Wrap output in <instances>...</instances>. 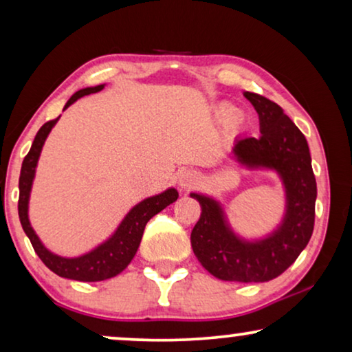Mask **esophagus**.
Returning a JSON list of instances; mask_svg holds the SVG:
<instances>
[{"label":"esophagus","mask_w":352,"mask_h":352,"mask_svg":"<svg viewBox=\"0 0 352 352\" xmlns=\"http://www.w3.org/2000/svg\"><path fill=\"white\" fill-rule=\"evenodd\" d=\"M197 182H199V176L195 175L194 171H184L181 173L179 176V184L184 187V189H189V187L195 186Z\"/></svg>","instance_id":"obj_1"}]
</instances>
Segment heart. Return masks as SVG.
<instances>
[{
  "label": "heart",
  "instance_id": "heart-1",
  "mask_svg": "<svg viewBox=\"0 0 352 352\" xmlns=\"http://www.w3.org/2000/svg\"><path fill=\"white\" fill-rule=\"evenodd\" d=\"M218 117L223 122H235L239 118V110L230 107V105H223V107L218 109Z\"/></svg>",
  "mask_w": 352,
  "mask_h": 352
}]
</instances>
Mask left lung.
<instances>
[{"label": "left lung", "instance_id": "obj_1", "mask_svg": "<svg viewBox=\"0 0 352 352\" xmlns=\"http://www.w3.org/2000/svg\"><path fill=\"white\" fill-rule=\"evenodd\" d=\"M259 115V138H240L234 155L243 165L274 168L287 189V214L272 235L242 242L226 224L218 201L190 194L201 206L190 234L195 256L221 280L269 282L285 272L309 242L316 218V176L307 141L280 105L256 93H245Z\"/></svg>", "mask_w": 352, "mask_h": 352}]
</instances>
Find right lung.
<instances>
[{
	"label": "right lung",
	"mask_w": 352,
	"mask_h": 352,
	"mask_svg": "<svg viewBox=\"0 0 352 352\" xmlns=\"http://www.w3.org/2000/svg\"><path fill=\"white\" fill-rule=\"evenodd\" d=\"M102 88L104 85L94 86V88L80 89L78 93H75L67 100L64 110L74 104L76 99L83 98L86 94L98 93ZM57 120L59 118L50 120V122L43 124L40 131L36 133L30 152L27 153L22 162L21 177H19V218H21L23 232L30 239L35 253L52 272L60 277L80 282L105 280V278L118 276L131 263V259L138 252L139 243H141L144 229H146L148 219L153 218L157 213H160L163 208H166L173 201H176L177 190L168 189L163 194L151 197V199H146L134 206L126 214V218L123 219V223L120 224L117 232L112 235V239H109L105 243L99 245L93 252L86 253L80 258H60L57 254H52L50 250L43 247L40 239L36 237L35 230L32 229L30 221H28V197H30L32 182L33 177H35V168L38 158H40L43 144H45L47 134H50Z\"/></svg>",
	"instance_id": "1"
}]
</instances>
